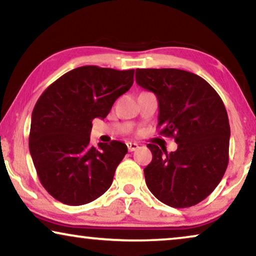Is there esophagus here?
<instances>
[{
	"label": "esophagus",
	"mask_w": 256,
	"mask_h": 256,
	"mask_svg": "<svg viewBox=\"0 0 256 256\" xmlns=\"http://www.w3.org/2000/svg\"><path fill=\"white\" fill-rule=\"evenodd\" d=\"M127 146L129 152H135V150L138 148V144L135 142H127Z\"/></svg>",
	"instance_id": "34e87169"
}]
</instances>
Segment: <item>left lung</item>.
Returning <instances> with one entry per match:
<instances>
[{"instance_id":"left-lung-1","label":"left lung","mask_w":256,"mask_h":256,"mask_svg":"<svg viewBox=\"0 0 256 256\" xmlns=\"http://www.w3.org/2000/svg\"><path fill=\"white\" fill-rule=\"evenodd\" d=\"M136 82L158 100L160 135L178 144L170 154L154 143L144 168L146 186L168 206L185 208L212 194L228 164L230 122L222 98L194 73L177 68H138Z\"/></svg>"}]
</instances>
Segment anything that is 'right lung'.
Returning <instances> with one entry per match:
<instances>
[{"instance_id": "add662e5", "label": "right lung", "mask_w": 256, "mask_h": 256, "mask_svg": "<svg viewBox=\"0 0 256 256\" xmlns=\"http://www.w3.org/2000/svg\"><path fill=\"white\" fill-rule=\"evenodd\" d=\"M134 72L82 66L52 82L37 100L29 149L42 185L58 202L84 205L110 188L128 149L120 141L90 146L92 121L107 116L132 87Z\"/></svg>"}]
</instances>
